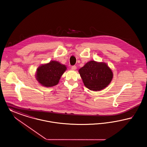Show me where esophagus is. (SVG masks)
<instances>
[{
    "label": "esophagus",
    "mask_w": 147,
    "mask_h": 147,
    "mask_svg": "<svg viewBox=\"0 0 147 147\" xmlns=\"http://www.w3.org/2000/svg\"><path fill=\"white\" fill-rule=\"evenodd\" d=\"M76 69H77V67H76V66H72L71 67V69H72V70H76Z\"/></svg>",
    "instance_id": "34e87169"
}]
</instances>
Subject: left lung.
<instances>
[{
	"instance_id": "8db88e82",
	"label": "left lung",
	"mask_w": 147,
	"mask_h": 147,
	"mask_svg": "<svg viewBox=\"0 0 147 147\" xmlns=\"http://www.w3.org/2000/svg\"><path fill=\"white\" fill-rule=\"evenodd\" d=\"M78 72L85 86L93 91L107 87L113 77L112 71L106 63L94 60L87 62Z\"/></svg>"
}]
</instances>
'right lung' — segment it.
Returning a JSON list of instances; mask_svg holds the SVG:
<instances>
[{
  "instance_id": "obj_1",
  "label": "right lung",
  "mask_w": 147,
  "mask_h": 147,
  "mask_svg": "<svg viewBox=\"0 0 147 147\" xmlns=\"http://www.w3.org/2000/svg\"><path fill=\"white\" fill-rule=\"evenodd\" d=\"M67 70L65 65L56 61L41 65L38 67L35 77L39 84L46 87L57 85L63 74Z\"/></svg>"
}]
</instances>
